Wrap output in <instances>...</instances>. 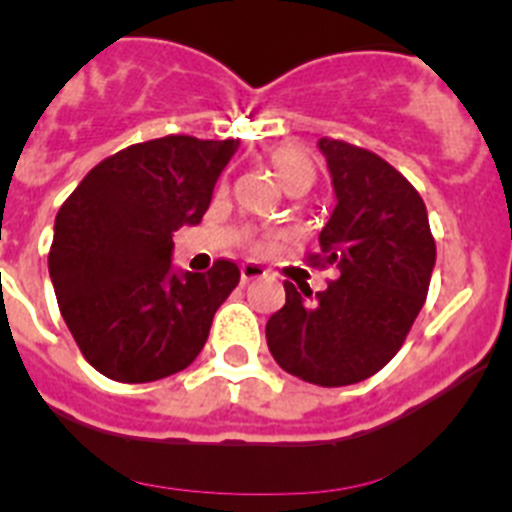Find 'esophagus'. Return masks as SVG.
Masks as SVG:
<instances>
[{
	"mask_svg": "<svg viewBox=\"0 0 512 512\" xmlns=\"http://www.w3.org/2000/svg\"><path fill=\"white\" fill-rule=\"evenodd\" d=\"M264 274H266L264 266L253 264V261H246V264L241 266V282H243V284H248V282H251V279L264 277Z\"/></svg>",
	"mask_w": 512,
	"mask_h": 512,
	"instance_id": "obj_1",
	"label": "esophagus"
}]
</instances>
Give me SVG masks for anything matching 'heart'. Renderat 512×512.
Returning <instances> with one entry per match:
<instances>
[{"instance_id":"b5f03b06","label":"heart","mask_w":512,"mask_h":512,"mask_svg":"<svg viewBox=\"0 0 512 512\" xmlns=\"http://www.w3.org/2000/svg\"><path fill=\"white\" fill-rule=\"evenodd\" d=\"M269 166L289 194H305L315 184V164L300 146H277L269 153Z\"/></svg>"}]
</instances>
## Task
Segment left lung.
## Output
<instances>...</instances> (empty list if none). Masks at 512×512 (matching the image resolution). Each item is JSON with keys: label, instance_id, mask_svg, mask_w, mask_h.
<instances>
[{"label": "left lung", "instance_id": "8db88e82", "mask_svg": "<svg viewBox=\"0 0 512 512\" xmlns=\"http://www.w3.org/2000/svg\"><path fill=\"white\" fill-rule=\"evenodd\" d=\"M336 207L320 230L323 266L341 277L315 292L284 282L287 302L266 323V343L284 372L320 387L377 374L400 351L423 307L436 241L420 194L377 153L320 138Z\"/></svg>", "mask_w": 512, "mask_h": 512}]
</instances>
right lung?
<instances>
[{"mask_svg": "<svg viewBox=\"0 0 512 512\" xmlns=\"http://www.w3.org/2000/svg\"><path fill=\"white\" fill-rule=\"evenodd\" d=\"M241 140L166 135L94 166L61 205L48 253L58 307L89 364L115 382L171 377L205 348L241 271L171 266V235L200 225Z\"/></svg>", "mask_w": 512, "mask_h": 512, "instance_id": "add662e5", "label": "right lung"}]
</instances>
